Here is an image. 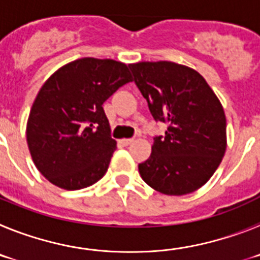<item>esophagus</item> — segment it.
Segmentation results:
<instances>
[{
  "instance_id": "esophagus-1",
  "label": "esophagus",
  "mask_w": 260,
  "mask_h": 260,
  "mask_svg": "<svg viewBox=\"0 0 260 260\" xmlns=\"http://www.w3.org/2000/svg\"><path fill=\"white\" fill-rule=\"evenodd\" d=\"M133 141L134 139H121V143L123 144V146H128V144H132Z\"/></svg>"
}]
</instances>
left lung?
<instances>
[{"label":"left lung","instance_id":"8db88e82","mask_svg":"<svg viewBox=\"0 0 260 260\" xmlns=\"http://www.w3.org/2000/svg\"><path fill=\"white\" fill-rule=\"evenodd\" d=\"M156 121L168 125L138 165L144 182L165 195H185L210 180L226 150L224 109L198 71L171 61L130 63Z\"/></svg>","mask_w":260,"mask_h":260}]
</instances>
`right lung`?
I'll list each match as a JSON object with an SVG mask.
<instances>
[{"mask_svg":"<svg viewBox=\"0 0 260 260\" xmlns=\"http://www.w3.org/2000/svg\"><path fill=\"white\" fill-rule=\"evenodd\" d=\"M132 80L122 62L92 57L69 62L48 78L32 104L26 137L32 160L50 183L79 190L107 173L117 142L103 104Z\"/></svg>","mask_w":260,"mask_h":260,"instance_id":"obj_1","label":"right lung"}]
</instances>
